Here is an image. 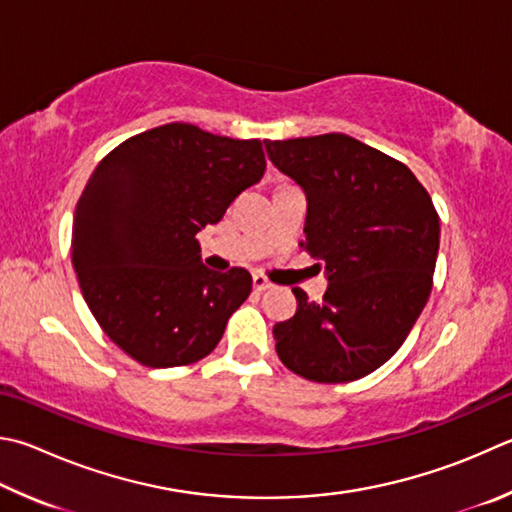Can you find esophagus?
I'll return each mask as SVG.
<instances>
[{"mask_svg":"<svg viewBox=\"0 0 512 512\" xmlns=\"http://www.w3.org/2000/svg\"><path fill=\"white\" fill-rule=\"evenodd\" d=\"M271 286H273V284L268 282L264 275H253V288H255V291L262 293V291H266V288H271Z\"/></svg>","mask_w":512,"mask_h":512,"instance_id":"1","label":"esophagus"}]
</instances>
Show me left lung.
<instances>
[{"instance_id": "obj_1", "label": "left lung", "mask_w": 512, "mask_h": 512, "mask_svg": "<svg viewBox=\"0 0 512 512\" xmlns=\"http://www.w3.org/2000/svg\"><path fill=\"white\" fill-rule=\"evenodd\" d=\"M306 197L302 246L327 275L322 304L273 327L277 356L313 383H349L394 356L432 291L439 215L410 167L347 134L264 141Z\"/></svg>"}]
</instances>
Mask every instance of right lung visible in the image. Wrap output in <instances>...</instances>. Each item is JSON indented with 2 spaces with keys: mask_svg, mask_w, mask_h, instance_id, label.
<instances>
[{
  "mask_svg": "<svg viewBox=\"0 0 512 512\" xmlns=\"http://www.w3.org/2000/svg\"><path fill=\"white\" fill-rule=\"evenodd\" d=\"M264 170L262 141L190 123L127 138L98 163L73 215L71 257L89 311L127 356L165 369L217 347L253 277L203 266L197 232Z\"/></svg>",
  "mask_w": 512,
  "mask_h": 512,
  "instance_id": "1",
  "label": "right lung"
}]
</instances>
